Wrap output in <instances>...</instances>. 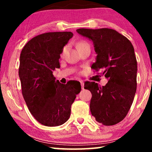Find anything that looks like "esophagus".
Returning <instances> with one entry per match:
<instances>
[{
    "label": "esophagus",
    "mask_w": 152,
    "mask_h": 152,
    "mask_svg": "<svg viewBox=\"0 0 152 152\" xmlns=\"http://www.w3.org/2000/svg\"><path fill=\"white\" fill-rule=\"evenodd\" d=\"M80 84H81V88H82V89H84V82H83V81H80Z\"/></svg>",
    "instance_id": "34e87169"
}]
</instances>
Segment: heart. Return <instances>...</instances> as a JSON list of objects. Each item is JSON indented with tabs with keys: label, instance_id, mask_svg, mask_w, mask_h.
<instances>
[{
	"label": "heart",
	"instance_id": "obj_1",
	"mask_svg": "<svg viewBox=\"0 0 152 152\" xmlns=\"http://www.w3.org/2000/svg\"><path fill=\"white\" fill-rule=\"evenodd\" d=\"M85 45H88V43H86V42H83V41H81V42H79L78 43H77V48L78 49V48H80L83 47V46H85ZM66 50V48H64L63 49L62 54H63V53H64V52H65Z\"/></svg>",
	"mask_w": 152,
	"mask_h": 152
}]
</instances>
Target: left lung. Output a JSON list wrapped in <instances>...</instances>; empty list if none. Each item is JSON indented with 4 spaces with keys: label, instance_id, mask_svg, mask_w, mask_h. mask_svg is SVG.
<instances>
[{
    "label": "left lung",
    "instance_id": "1",
    "mask_svg": "<svg viewBox=\"0 0 152 152\" xmlns=\"http://www.w3.org/2000/svg\"><path fill=\"white\" fill-rule=\"evenodd\" d=\"M76 31L93 42L97 56L91 68L102 70L109 80L102 87L94 82L84 83V88L92 93L91 114L104 125L117 124L127 115L137 88V64L133 46L114 29L82 28Z\"/></svg>",
    "mask_w": 152,
    "mask_h": 152
}]
</instances>
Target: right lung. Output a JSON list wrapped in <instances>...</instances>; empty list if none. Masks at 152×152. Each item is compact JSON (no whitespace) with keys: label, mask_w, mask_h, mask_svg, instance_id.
Returning a JSON list of instances; mask_svg holds the SVG:
<instances>
[{"label":"right lung","mask_w":152,"mask_h":152,"mask_svg":"<svg viewBox=\"0 0 152 152\" xmlns=\"http://www.w3.org/2000/svg\"><path fill=\"white\" fill-rule=\"evenodd\" d=\"M72 36L68 31L42 33L29 40L20 53L19 75L23 96L31 115L45 126L66 123L71 105L81 91L80 84H61L53 75L60 67L63 48Z\"/></svg>","instance_id":"add662e5"}]
</instances>
